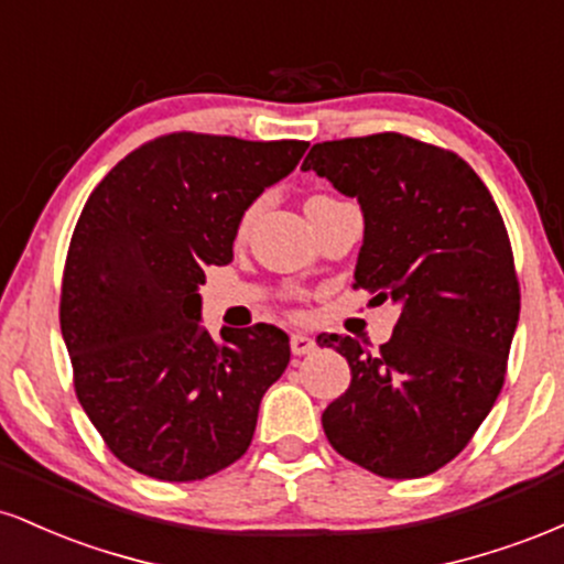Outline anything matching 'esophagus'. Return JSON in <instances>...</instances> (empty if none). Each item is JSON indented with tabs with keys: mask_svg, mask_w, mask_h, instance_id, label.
<instances>
[{
	"mask_svg": "<svg viewBox=\"0 0 564 564\" xmlns=\"http://www.w3.org/2000/svg\"><path fill=\"white\" fill-rule=\"evenodd\" d=\"M318 349V345H315L313 336L307 334H291V352L294 355H310Z\"/></svg>",
	"mask_w": 564,
	"mask_h": 564,
	"instance_id": "34e87169",
	"label": "esophagus"
}]
</instances>
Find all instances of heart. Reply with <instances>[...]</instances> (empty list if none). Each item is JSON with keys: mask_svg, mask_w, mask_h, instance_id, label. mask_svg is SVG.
<instances>
[{"mask_svg": "<svg viewBox=\"0 0 564 564\" xmlns=\"http://www.w3.org/2000/svg\"><path fill=\"white\" fill-rule=\"evenodd\" d=\"M249 217H251V215H246V219H243V225H246V223H249Z\"/></svg>", "mask_w": 564, "mask_h": 564, "instance_id": "heart-1", "label": "heart"}]
</instances>
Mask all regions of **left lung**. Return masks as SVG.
<instances>
[{
	"mask_svg": "<svg viewBox=\"0 0 564 564\" xmlns=\"http://www.w3.org/2000/svg\"><path fill=\"white\" fill-rule=\"evenodd\" d=\"M358 198L355 286L400 304L379 352L321 334L345 355L347 392L323 411L336 453L413 480L467 448L503 387L520 283L498 206L456 153L398 132L318 142L302 164Z\"/></svg>",
	"mask_w": 564,
	"mask_h": 564,
	"instance_id": "obj_1",
	"label": "left lung"
}]
</instances>
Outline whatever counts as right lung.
I'll return each mask as SVG.
<instances>
[{
	"label": "right lung",
	"mask_w": 564,
	"mask_h": 564,
	"mask_svg": "<svg viewBox=\"0 0 564 564\" xmlns=\"http://www.w3.org/2000/svg\"><path fill=\"white\" fill-rule=\"evenodd\" d=\"M302 140L174 132L121 159L70 236L61 332L76 398L119 462L164 482L230 467L286 371L281 328L200 326L204 268L228 264L243 212L294 172Z\"/></svg>",
	"instance_id": "add662e5"
}]
</instances>
